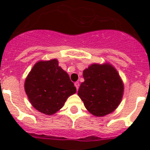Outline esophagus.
<instances>
[{
	"mask_svg": "<svg viewBox=\"0 0 150 150\" xmlns=\"http://www.w3.org/2000/svg\"><path fill=\"white\" fill-rule=\"evenodd\" d=\"M74 85H75V86H76V89H78V88H79V83H78V82H76V83H74Z\"/></svg>",
	"mask_w": 150,
	"mask_h": 150,
	"instance_id": "esophagus-1",
	"label": "esophagus"
}]
</instances>
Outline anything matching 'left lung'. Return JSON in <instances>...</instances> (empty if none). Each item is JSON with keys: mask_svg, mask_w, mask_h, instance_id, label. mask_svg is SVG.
<instances>
[{"mask_svg": "<svg viewBox=\"0 0 150 150\" xmlns=\"http://www.w3.org/2000/svg\"><path fill=\"white\" fill-rule=\"evenodd\" d=\"M83 78L78 95L87 110L98 117L113 112L124 92V84L116 68L107 62L94 63L83 71Z\"/></svg>", "mask_w": 150, "mask_h": 150, "instance_id": "8db88e82", "label": "left lung"}]
</instances>
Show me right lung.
<instances>
[{
    "label": "right lung",
    "instance_id": "right-lung-1",
    "mask_svg": "<svg viewBox=\"0 0 150 150\" xmlns=\"http://www.w3.org/2000/svg\"><path fill=\"white\" fill-rule=\"evenodd\" d=\"M25 90L31 105L48 116L62 108L68 97L76 91L67 73L55 59L34 64L25 79Z\"/></svg>",
    "mask_w": 150,
    "mask_h": 150
}]
</instances>
